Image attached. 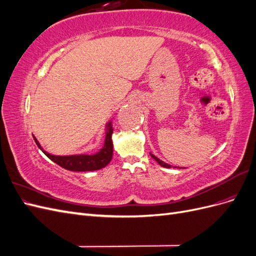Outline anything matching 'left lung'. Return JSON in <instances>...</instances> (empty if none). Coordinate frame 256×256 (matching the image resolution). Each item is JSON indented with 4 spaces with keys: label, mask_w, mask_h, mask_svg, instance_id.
Segmentation results:
<instances>
[{
    "label": "left lung",
    "mask_w": 256,
    "mask_h": 256,
    "mask_svg": "<svg viewBox=\"0 0 256 256\" xmlns=\"http://www.w3.org/2000/svg\"><path fill=\"white\" fill-rule=\"evenodd\" d=\"M150 157L152 158V159H154V160H156L157 162H158V164L161 166H164V168H172V166H170V164H166V162H164V161H162V160H160L159 158H157L156 156H154V154H152V152H150ZM173 168H176V166H173Z\"/></svg>",
    "instance_id": "8db88e82"
}]
</instances>
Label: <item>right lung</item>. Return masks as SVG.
Masks as SVG:
<instances>
[{
  "label": "right lung",
  "mask_w": 256,
  "mask_h": 256,
  "mask_svg": "<svg viewBox=\"0 0 256 256\" xmlns=\"http://www.w3.org/2000/svg\"><path fill=\"white\" fill-rule=\"evenodd\" d=\"M113 126L112 120L106 122V138L102 148L96 154H68V156H56V154H49L42 147L37 138L34 136V140L37 146L42 150V152L56 162L60 166L64 168L68 171L74 172H85V171H96L110 164L113 156V141H112Z\"/></svg>",
  "instance_id": "1"
}]
</instances>
